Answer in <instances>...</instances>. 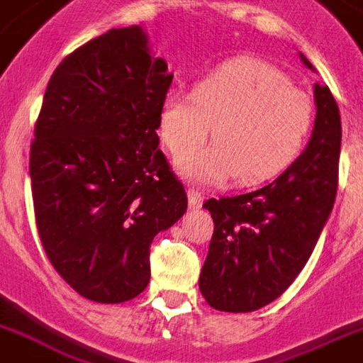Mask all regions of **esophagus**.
<instances>
[{
    "mask_svg": "<svg viewBox=\"0 0 363 363\" xmlns=\"http://www.w3.org/2000/svg\"><path fill=\"white\" fill-rule=\"evenodd\" d=\"M188 203L192 209H198L203 203V196L198 192V190H188Z\"/></svg>",
    "mask_w": 363,
    "mask_h": 363,
    "instance_id": "34e87169",
    "label": "esophagus"
}]
</instances>
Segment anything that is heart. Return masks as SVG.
<instances>
[{
    "label": "heart",
    "instance_id": "heart-1",
    "mask_svg": "<svg viewBox=\"0 0 363 363\" xmlns=\"http://www.w3.org/2000/svg\"><path fill=\"white\" fill-rule=\"evenodd\" d=\"M311 125L309 98L292 88L281 69L258 58L216 65L194 92L169 90L160 109L162 139L177 158L213 130L215 145L179 162L184 175L207 184L232 175L242 186L269 181L298 158Z\"/></svg>",
    "mask_w": 363,
    "mask_h": 363
}]
</instances>
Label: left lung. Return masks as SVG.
<instances>
[{"instance_id": "left-lung-1", "label": "left lung", "mask_w": 363, "mask_h": 363, "mask_svg": "<svg viewBox=\"0 0 363 363\" xmlns=\"http://www.w3.org/2000/svg\"><path fill=\"white\" fill-rule=\"evenodd\" d=\"M299 58L311 71L309 60ZM315 128L307 147L275 181L254 192L209 199L215 222L199 290L226 313L275 301L301 273L326 226L337 194L341 116L330 88L316 82Z\"/></svg>"}]
</instances>
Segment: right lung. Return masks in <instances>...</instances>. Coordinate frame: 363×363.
<instances>
[{"instance_id": "1", "label": "right lung", "mask_w": 363, "mask_h": 363, "mask_svg": "<svg viewBox=\"0 0 363 363\" xmlns=\"http://www.w3.org/2000/svg\"><path fill=\"white\" fill-rule=\"evenodd\" d=\"M171 81L141 26L88 41L48 81L30 154L37 230L54 269L90 301L137 298L150 242L186 213L156 133Z\"/></svg>"}]
</instances>
